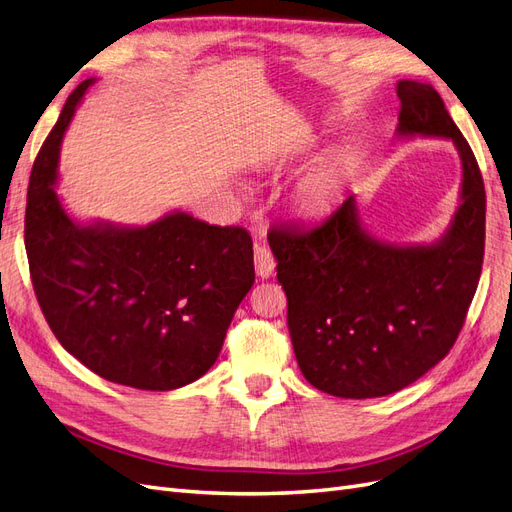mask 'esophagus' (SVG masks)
Masks as SVG:
<instances>
[{"mask_svg":"<svg viewBox=\"0 0 512 512\" xmlns=\"http://www.w3.org/2000/svg\"><path fill=\"white\" fill-rule=\"evenodd\" d=\"M254 267H256V275L260 280H269L275 269V260L269 247L265 245H256L254 247Z\"/></svg>","mask_w":512,"mask_h":512,"instance_id":"34e87169","label":"esophagus"}]
</instances>
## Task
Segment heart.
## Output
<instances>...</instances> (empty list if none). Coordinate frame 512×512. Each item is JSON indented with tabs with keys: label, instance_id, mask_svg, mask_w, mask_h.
<instances>
[{
	"label": "heart",
	"instance_id": "heart-1",
	"mask_svg": "<svg viewBox=\"0 0 512 512\" xmlns=\"http://www.w3.org/2000/svg\"><path fill=\"white\" fill-rule=\"evenodd\" d=\"M346 173L344 160H329L322 164L299 185L297 196H294V209L303 218H318V215L331 211L344 190Z\"/></svg>",
	"mask_w": 512,
	"mask_h": 512
}]
</instances>
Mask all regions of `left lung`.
Here are the masks:
<instances>
[{
  "mask_svg": "<svg viewBox=\"0 0 512 512\" xmlns=\"http://www.w3.org/2000/svg\"><path fill=\"white\" fill-rule=\"evenodd\" d=\"M399 138L451 141L461 160L459 205L429 243L371 235L356 194L316 228L269 232L288 331L305 380L335 397L406 389L438 365L466 320L485 252V185L474 153L429 83H397Z\"/></svg>",
  "mask_w": 512,
  "mask_h": 512,
  "instance_id": "1",
  "label": "left lung"
}]
</instances>
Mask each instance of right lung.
<instances>
[{
  "instance_id": "add662e5",
  "label": "right lung",
  "mask_w": 512,
  "mask_h": 512,
  "mask_svg": "<svg viewBox=\"0 0 512 512\" xmlns=\"http://www.w3.org/2000/svg\"><path fill=\"white\" fill-rule=\"evenodd\" d=\"M96 79L76 87L32 168L25 250L42 314L104 380L173 391L218 361L254 284L252 237L168 211L145 226L76 222L57 196L59 149Z\"/></svg>"
}]
</instances>
